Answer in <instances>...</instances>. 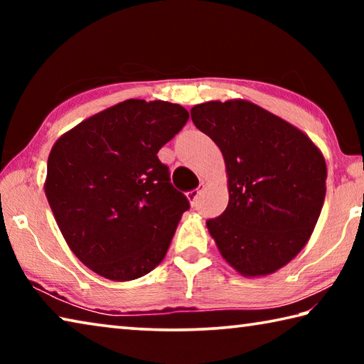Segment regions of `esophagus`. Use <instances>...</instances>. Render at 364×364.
I'll return each instance as SVG.
<instances>
[{
	"instance_id": "1",
	"label": "esophagus",
	"mask_w": 364,
	"mask_h": 364,
	"mask_svg": "<svg viewBox=\"0 0 364 364\" xmlns=\"http://www.w3.org/2000/svg\"><path fill=\"white\" fill-rule=\"evenodd\" d=\"M204 188H205V184L202 183L199 188L189 191V193H188V199H189V202H191V205H197V199H199V196H200L202 191H204Z\"/></svg>"
}]
</instances>
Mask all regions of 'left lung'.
<instances>
[{
  "mask_svg": "<svg viewBox=\"0 0 364 364\" xmlns=\"http://www.w3.org/2000/svg\"><path fill=\"white\" fill-rule=\"evenodd\" d=\"M191 119L225 157L230 202L207 220L220 254L244 276H264L304 249L321 213L326 162L306 134L249 101H210Z\"/></svg>",
  "mask_w": 364,
  "mask_h": 364,
  "instance_id": "8db88e82",
  "label": "left lung"
}]
</instances>
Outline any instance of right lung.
I'll return each mask as SVG.
<instances>
[{
	"label": "right lung",
	"mask_w": 364,
	"mask_h": 364,
	"mask_svg": "<svg viewBox=\"0 0 364 364\" xmlns=\"http://www.w3.org/2000/svg\"><path fill=\"white\" fill-rule=\"evenodd\" d=\"M189 119L180 104L128 100L63 134L48 159L45 193L82 263L132 281L164 260L189 200L157 152Z\"/></svg>",
	"instance_id": "1"
}]
</instances>
